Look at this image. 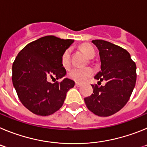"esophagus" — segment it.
I'll return each mask as SVG.
<instances>
[{
	"label": "esophagus",
	"instance_id": "34e87169",
	"mask_svg": "<svg viewBox=\"0 0 147 147\" xmlns=\"http://www.w3.org/2000/svg\"><path fill=\"white\" fill-rule=\"evenodd\" d=\"M75 85H76V87H78V88H80V87L82 86L81 84H80V83H78V82H76V84H75Z\"/></svg>",
	"mask_w": 147,
	"mask_h": 147
}]
</instances>
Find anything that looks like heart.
I'll return each mask as SVG.
<instances>
[{
    "label": "heart",
    "mask_w": 147,
    "mask_h": 147,
    "mask_svg": "<svg viewBox=\"0 0 147 147\" xmlns=\"http://www.w3.org/2000/svg\"><path fill=\"white\" fill-rule=\"evenodd\" d=\"M81 49L83 51L88 58H93L96 54L95 49L90 45H82L81 46ZM61 63L62 65L65 68H67L71 65V49H67L65 51L61 57ZM93 70L90 67H85V68H80V67H74L69 71L67 74V76L76 82H84L86 81L88 78L93 75Z\"/></svg>",
    "instance_id": "heart-1"
}]
</instances>
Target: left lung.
Returning a JSON list of instances; mask_svg holds the SVG:
<instances>
[{"label": "left lung", "instance_id": "left-lung-1", "mask_svg": "<svg viewBox=\"0 0 147 147\" xmlns=\"http://www.w3.org/2000/svg\"><path fill=\"white\" fill-rule=\"evenodd\" d=\"M99 51L101 71L95 79L105 86L92 85L93 93L85 98L88 110L98 116H110L124 107L136 82V65L120 46L102 40H92Z\"/></svg>", "mask_w": 147, "mask_h": 147}]
</instances>
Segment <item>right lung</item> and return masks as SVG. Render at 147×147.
<instances>
[{"label":"right lung","mask_w":147,"mask_h":147,"mask_svg":"<svg viewBox=\"0 0 147 147\" xmlns=\"http://www.w3.org/2000/svg\"><path fill=\"white\" fill-rule=\"evenodd\" d=\"M74 41L54 36L41 37L26 45L15 58L13 85L21 103L33 113L43 116L54 113L74 86V82L67 78L54 84L48 81L65 76L61 57Z\"/></svg>","instance_id":"right-lung-1"}]
</instances>
